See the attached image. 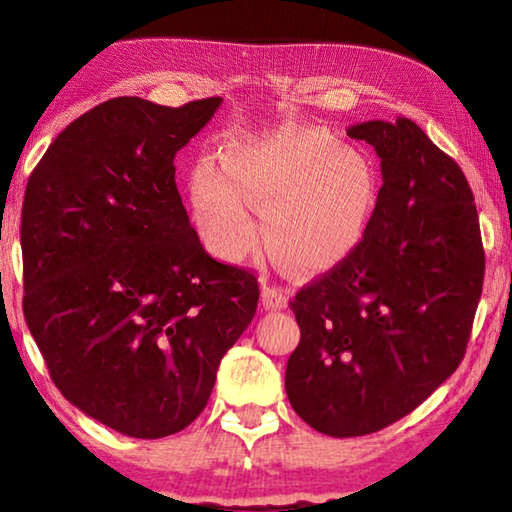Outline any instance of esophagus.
Masks as SVG:
<instances>
[{
	"label": "esophagus",
	"mask_w": 512,
	"mask_h": 512,
	"mask_svg": "<svg viewBox=\"0 0 512 512\" xmlns=\"http://www.w3.org/2000/svg\"><path fill=\"white\" fill-rule=\"evenodd\" d=\"M262 305L266 309H284L289 305V293L275 287H264L262 289Z\"/></svg>",
	"instance_id": "esophagus-1"
}]
</instances>
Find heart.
I'll list each match as a JSON object with an SVG mask.
<instances>
[{"label":"heart","mask_w":512,"mask_h":512,"mask_svg":"<svg viewBox=\"0 0 512 512\" xmlns=\"http://www.w3.org/2000/svg\"><path fill=\"white\" fill-rule=\"evenodd\" d=\"M264 239L300 273L343 262L366 228L372 178L357 153L320 128L282 126L232 146L225 169L205 160L192 173L198 235L214 257L237 264Z\"/></svg>","instance_id":"1"}]
</instances>
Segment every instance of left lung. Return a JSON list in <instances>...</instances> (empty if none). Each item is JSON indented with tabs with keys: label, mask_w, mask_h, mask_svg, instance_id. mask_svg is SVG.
<instances>
[{
	"label": "left lung",
	"mask_w": 512,
	"mask_h": 512,
	"mask_svg": "<svg viewBox=\"0 0 512 512\" xmlns=\"http://www.w3.org/2000/svg\"><path fill=\"white\" fill-rule=\"evenodd\" d=\"M348 135L375 149L384 185L352 253L289 302L300 343L284 375L293 411L334 438L388 427L452 377L485 271L472 189L415 121Z\"/></svg>",
	"instance_id": "1"
}]
</instances>
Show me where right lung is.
Returning a JSON list of instances; mask_svg holds the SVG:
<instances>
[{
  "label": "right lung",
  "mask_w": 512,
  "mask_h": 512,
  "mask_svg": "<svg viewBox=\"0 0 512 512\" xmlns=\"http://www.w3.org/2000/svg\"><path fill=\"white\" fill-rule=\"evenodd\" d=\"M221 101H103L51 142L24 194L29 332L65 400L131 438L201 415L257 311V277L205 253L176 187L173 158Z\"/></svg>",
  "instance_id": "obj_1"
}]
</instances>
